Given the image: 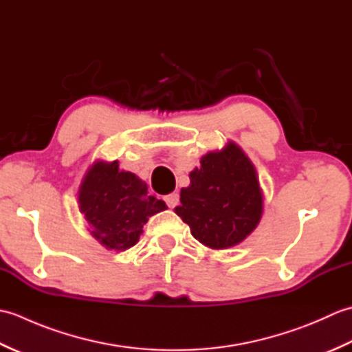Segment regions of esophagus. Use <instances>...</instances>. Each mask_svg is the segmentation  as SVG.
<instances>
[{
    "label": "esophagus",
    "instance_id": "obj_1",
    "mask_svg": "<svg viewBox=\"0 0 352 352\" xmlns=\"http://www.w3.org/2000/svg\"><path fill=\"white\" fill-rule=\"evenodd\" d=\"M164 201H166L168 207L174 208V207L178 204V201H180V197H178V193H170V195L164 197Z\"/></svg>",
    "mask_w": 352,
    "mask_h": 352
}]
</instances>
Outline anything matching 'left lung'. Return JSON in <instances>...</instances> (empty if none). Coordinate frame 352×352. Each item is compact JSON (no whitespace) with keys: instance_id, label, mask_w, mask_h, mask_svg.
<instances>
[{"instance_id":"1","label":"left lung","mask_w":352,"mask_h":352,"mask_svg":"<svg viewBox=\"0 0 352 352\" xmlns=\"http://www.w3.org/2000/svg\"><path fill=\"white\" fill-rule=\"evenodd\" d=\"M199 163L189 174L190 184L180 192L175 213L207 248H231L257 228L263 214L257 170L233 140L201 157Z\"/></svg>"}]
</instances>
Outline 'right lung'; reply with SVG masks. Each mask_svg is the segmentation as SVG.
<instances>
[{
	"label": "right lung",
	"mask_w": 352,
	"mask_h": 352,
	"mask_svg": "<svg viewBox=\"0 0 352 352\" xmlns=\"http://www.w3.org/2000/svg\"><path fill=\"white\" fill-rule=\"evenodd\" d=\"M78 207L89 231L104 248L125 251L139 242L148 219L166 210L162 199L148 195V186L118 160H96L78 189Z\"/></svg>",
	"instance_id": "1"
}]
</instances>
